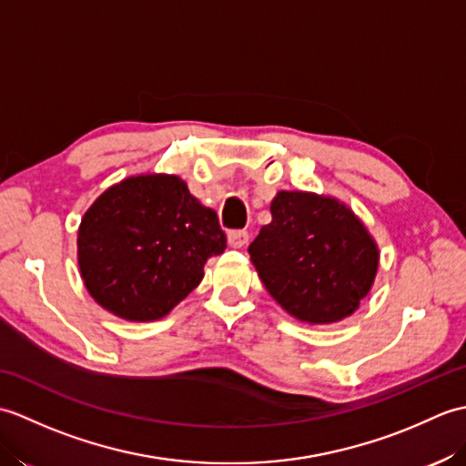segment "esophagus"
I'll return each instance as SVG.
<instances>
[{
	"instance_id": "34e87169",
	"label": "esophagus",
	"mask_w": 466,
	"mask_h": 466,
	"mask_svg": "<svg viewBox=\"0 0 466 466\" xmlns=\"http://www.w3.org/2000/svg\"><path fill=\"white\" fill-rule=\"evenodd\" d=\"M250 240V234L246 230H230L228 232V244L232 246V248H242V246L248 244Z\"/></svg>"
}]
</instances>
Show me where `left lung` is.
Segmentation results:
<instances>
[{
  "instance_id": "8db88e82",
  "label": "left lung",
  "mask_w": 466,
  "mask_h": 466,
  "mask_svg": "<svg viewBox=\"0 0 466 466\" xmlns=\"http://www.w3.org/2000/svg\"><path fill=\"white\" fill-rule=\"evenodd\" d=\"M270 214L248 252L272 299L309 324L350 316L379 270L364 224L349 206L312 192H279Z\"/></svg>"
}]
</instances>
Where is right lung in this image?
Wrapping results in <instances>:
<instances>
[{
  "label": "right lung",
  "instance_id": "right-lung-1",
  "mask_svg": "<svg viewBox=\"0 0 466 466\" xmlns=\"http://www.w3.org/2000/svg\"><path fill=\"white\" fill-rule=\"evenodd\" d=\"M212 208L167 174L126 177L97 198L77 232V264L92 299L132 322L164 319L222 254Z\"/></svg>",
  "mask_w": 466,
  "mask_h": 466
}]
</instances>
